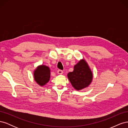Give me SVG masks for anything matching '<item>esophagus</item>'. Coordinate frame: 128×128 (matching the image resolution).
Wrapping results in <instances>:
<instances>
[{"label":"esophagus","instance_id":"1","mask_svg":"<svg viewBox=\"0 0 128 128\" xmlns=\"http://www.w3.org/2000/svg\"><path fill=\"white\" fill-rule=\"evenodd\" d=\"M57 73L58 74L61 75L63 74V71L62 70H60V69H59V70H58V71H57Z\"/></svg>","mask_w":128,"mask_h":128}]
</instances>
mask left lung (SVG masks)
<instances>
[{
  "instance_id": "obj_1",
  "label": "left lung",
  "mask_w": 128,
  "mask_h": 128,
  "mask_svg": "<svg viewBox=\"0 0 128 128\" xmlns=\"http://www.w3.org/2000/svg\"><path fill=\"white\" fill-rule=\"evenodd\" d=\"M67 76L72 86L78 91L88 87L93 78L91 69L84 59L74 66L73 72H69Z\"/></svg>"
}]
</instances>
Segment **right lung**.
<instances>
[{
	"instance_id": "add662e5",
	"label": "right lung",
	"mask_w": 128,
	"mask_h": 128,
	"mask_svg": "<svg viewBox=\"0 0 128 128\" xmlns=\"http://www.w3.org/2000/svg\"><path fill=\"white\" fill-rule=\"evenodd\" d=\"M34 80L40 86H43L47 83L50 78V69L45 65L38 66L34 71Z\"/></svg>"
}]
</instances>
